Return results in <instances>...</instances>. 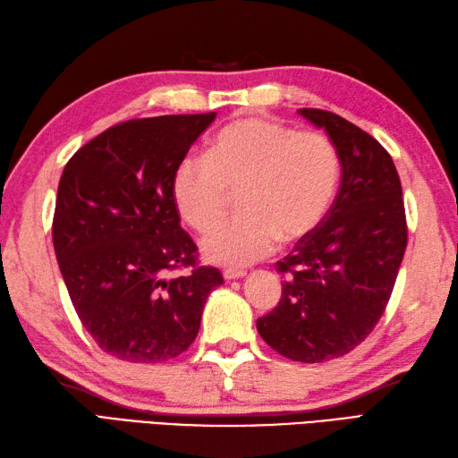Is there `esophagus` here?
Masks as SVG:
<instances>
[{"mask_svg": "<svg viewBox=\"0 0 458 458\" xmlns=\"http://www.w3.org/2000/svg\"><path fill=\"white\" fill-rule=\"evenodd\" d=\"M222 275H225V279H226V281H232V279H242V277H246V271H243V269H232V267H228V269L222 271Z\"/></svg>", "mask_w": 458, "mask_h": 458, "instance_id": "34e87169", "label": "esophagus"}]
</instances>
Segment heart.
Returning a JSON list of instances; mask_svg holds the SVG:
<instances>
[{
  "mask_svg": "<svg viewBox=\"0 0 458 458\" xmlns=\"http://www.w3.org/2000/svg\"><path fill=\"white\" fill-rule=\"evenodd\" d=\"M342 175L335 144L322 132L294 131L263 116H242L212 138L207 157L177 165L172 195L179 216L208 233L225 220L232 195L242 215L208 236L205 255L243 267L320 225Z\"/></svg>",
  "mask_w": 458,
  "mask_h": 458,
  "instance_id": "heart-1",
  "label": "heart"
}]
</instances>
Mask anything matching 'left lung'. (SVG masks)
I'll return each mask as SVG.
<instances>
[{
    "label": "left lung",
    "instance_id": "8db88e82",
    "mask_svg": "<svg viewBox=\"0 0 458 458\" xmlns=\"http://www.w3.org/2000/svg\"><path fill=\"white\" fill-rule=\"evenodd\" d=\"M337 148L342 183L327 215L277 271L283 296L258 320L263 342L286 359L344 357L373 332L390 301L406 251L402 185L390 154L344 116L299 109Z\"/></svg>",
    "mask_w": 458,
    "mask_h": 458
}]
</instances>
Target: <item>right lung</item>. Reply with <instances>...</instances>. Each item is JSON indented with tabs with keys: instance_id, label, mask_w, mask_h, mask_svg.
I'll list each match as a JSON object with an SVG mask.
<instances>
[{
	"instance_id": "add662e5",
	"label": "right lung",
	"mask_w": 458,
	"mask_h": 458,
	"mask_svg": "<svg viewBox=\"0 0 458 458\" xmlns=\"http://www.w3.org/2000/svg\"><path fill=\"white\" fill-rule=\"evenodd\" d=\"M216 113L134 119L95 136L58 183L52 242L73 308L105 353L162 363L195 342L210 291L172 183ZM191 267L187 276L174 270Z\"/></svg>"
}]
</instances>
